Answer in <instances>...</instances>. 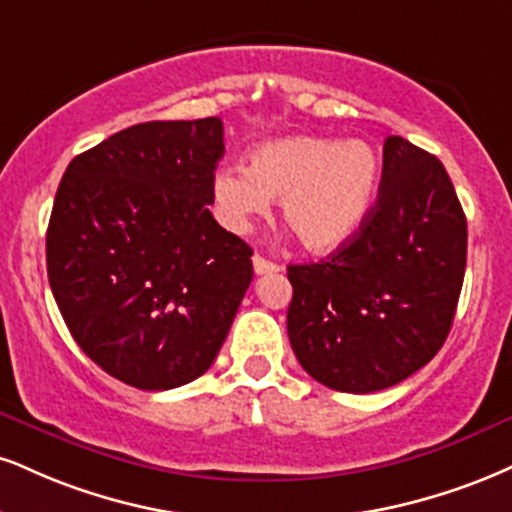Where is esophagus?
<instances>
[{"mask_svg":"<svg viewBox=\"0 0 512 512\" xmlns=\"http://www.w3.org/2000/svg\"><path fill=\"white\" fill-rule=\"evenodd\" d=\"M252 267H255V274H272V272H281V267L267 257L255 255L252 257Z\"/></svg>","mask_w":512,"mask_h":512,"instance_id":"esophagus-1","label":"esophagus"}]
</instances>
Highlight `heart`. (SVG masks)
Masks as SVG:
<instances>
[{"mask_svg": "<svg viewBox=\"0 0 512 512\" xmlns=\"http://www.w3.org/2000/svg\"><path fill=\"white\" fill-rule=\"evenodd\" d=\"M377 157L360 140L338 143L295 135L264 143L250 166H224L212 197L226 229L243 233L281 197L286 226L312 252L336 250L357 231L372 205Z\"/></svg>", "mask_w": 512, "mask_h": 512, "instance_id": "1", "label": "heart"}]
</instances>
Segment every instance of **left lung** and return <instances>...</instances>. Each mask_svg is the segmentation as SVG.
I'll use <instances>...</instances> for the list:
<instances>
[{
  "mask_svg": "<svg viewBox=\"0 0 512 512\" xmlns=\"http://www.w3.org/2000/svg\"><path fill=\"white\" fill-rule=\"evenodd\" d=\"M465 262L467 221L446 169L389 135L377 202L360 229L326 260L288 267L295 357L343 393L408 379L451 331Z\"/></svg>",
  "mask_w": 512,
  "mask_h": 512,
  "instance_id": "left-lung-1",
  "label": "left lung"
}]
</instances>
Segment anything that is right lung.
Listing matches in <instances>:
<instances>
[{"mask_svg":"<svg viewBox=\"0 0 512 512\" xmlns=\"http://www.w3.org/2000/svg\"><path fill=\"white\" fill-rule=\"evenodd\" d=\"M224 123L147 121L73 157L47 229V276L71 336L123 384L205 374L252 281V250L214 221Z\"/></svg>","mask_w":512,"mask_h":512,"instance_id":"obj_1","label":"right lung"}]
</instances>
